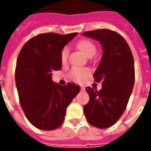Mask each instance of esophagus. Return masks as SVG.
I'll list each match as a JSON object with an SVG mask.
<instances>
[{
  "mask_svg": "<svg viewBox=\"0 0 151 151\" xmlns=\"http://www.w3.org/2000/svg\"><path fill=\"white\" fill-rule=\"evenodd\" d=\"M85 91V87H84V86H82V87H81V91Z\"/></svg>",
  "mask_w": 151,
  "mask_h": 151,
  "instance_id": "obj_1",
  "label": "esophagus"
}]
</instances>
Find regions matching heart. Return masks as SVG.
Here are the masks:
<instances>
[{
    "mask_svg": "<svg viewBox=\"0 0 151 151\" xmlns=\"http://www.w3.org/2000/svg\"><path fill=\"white\" fill-rule=\"evenodd\" d=\"M77 47L86 56L91 57L95 55L97 51L95 44L89 40H80L77 43ZM69 48L64 47L60 52V60L63 65H65L69 58ZM91 74V71L86 68H73L69 73V77L73 81L76 82H83L86 81Z\"/></svg>",
    "mask_w": 151,
    "mask_h": 151,
    "instance_id": "heart-1",
    "label": "heart"
}]
</instances>
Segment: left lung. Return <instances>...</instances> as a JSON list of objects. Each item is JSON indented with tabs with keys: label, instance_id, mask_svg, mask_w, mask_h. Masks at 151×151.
Here are the masks:
<instances>
[{
	"label": "left lung",
	"instance_id": "obj_1",
	"mask_svg": "<svg viewBox=\"0 0 151 151\" xmlns=\"http://www.w3.org/2000/svg\"><path fill=\"white\" fill-rule=\"evenodd\" d=\"M82 35L98 40L104 51L93 75L95 82H102V89L86 88L90 100L83 111L91 125L106 129L120 119L132 94L135 80L133 54L125 40L116 31L100 29Z\"/></svg>",
	"mask_w": 151,
	"mask_h": 151
}]
</instances>
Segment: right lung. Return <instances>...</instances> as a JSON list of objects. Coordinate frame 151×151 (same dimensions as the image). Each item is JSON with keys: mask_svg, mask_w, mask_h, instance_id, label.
Instances as JSON below:
<instances>
[{"mask_svg": "<svg viewBox=\"0 0 151 151\" xmlns=\"http://www.w3.org/2000/svg\"><path fill=\"white\" fill-rule=\"evenodd\" d=\"M78 33L40 34L25 43L19 52L15 82L25 116L35 127L53 130L63 124L66 108L80 91L72 82H53V71L60 70V52Z\"/></svg>", "mask_w": 151, "mask_h": 151, "instance_id": "obj_1", "label": "right lung"}]
</instances>
